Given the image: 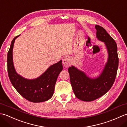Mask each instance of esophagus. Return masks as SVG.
<instances>
[{"mask_svg": "<svg viewBox=\"0 0 127 127\" xmlns=\"http://www.w3.org/2000/svg\"><path fill=\"white\" fill-rule=\"evenodd\" d=\"M71 59L68 57L64 58L63 60V64L65 68H68L71 65Z\"/></svg>", "mask_w": 127, "mask_h": 127, "instance_id": "esophagus-1", "label": "esophagus"}]
</instances>
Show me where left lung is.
I'll return each mask as SVG.
<instances>
[{"label":"left lung","instance_id":"8db88e82","mask_svg":"<svg viewBox=\"0 0 127 127\" xmlns=\"http://www.w3.org/2000/svg\"><path fill=\"white\" fill-rule=\"evenodd\" d=\"M96 37L104 43L108 58L99 76L91 78L74 66L68 68L70 80L74 93L78 99L91 101L101 97L111 88L116 77L118 66L117 46L114 39L102 27L96 25Z\"/></svg>","mask_w":127,"mask_h":127}]
</instances>
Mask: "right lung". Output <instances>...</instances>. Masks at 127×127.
Wrapping results in <instances>:
<instances>
[{"label": "right lung", "instance_id": "right-lung-1", "mask_svg": "<svg viewBox=\"0 0 127 127\" xmlns=\"http://www.w3.org/2000/svg\"><path fill=\"white\" fill-rule=\"evenodd\" d=\"M16 36L11 41L7 53V71L11 82L18 92L26 99L33 102L48 100L52 96L59 74L63 70L62 61L50 66L44 73L34 79L23 77L16 72L13 65L12 51Z\"/></svg>", "mask_w": 127, "mask_h": 127}]
</instances>
